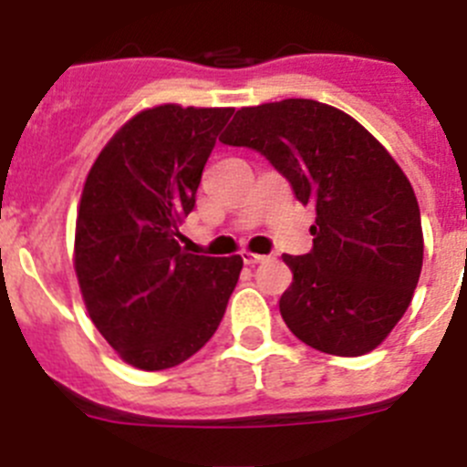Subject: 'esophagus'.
I'll use <instances>...</instances> for the list:
<instances>
[{
  "label": "esophagus",
  "instance_id": "34e87169",
  "mask_svg": "<svg viewBox=\"0 0 467 467\" xmlns=\"http://www.w3.org/2000/svg\"><path fill=\"white\" fill-rule=\"evenodd\" d=\"M242 260L246 262L248 266H253V265H260V262H265V260H266V255H257V253L244 251V253H242Z\"/></svg>",
  "mask_w": 467,
  "mask_h": 467
}]
</instances>
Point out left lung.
I'll use <instances>...</instances> for the list:
<instances>
[{
  "instance_id": "8db88e82",
  "label": "left lung",
  "mask_w": 467,
  "mask_h": 467,
  "mask_svg": "<svg viewBox=\"0 0 467 467\" xmlns=\"http://www.w3.org/2000/svg\"><path fill=\"white\" fill-rule=\"evenodd\" d=\"M221 143L265 155L315 205L310 253L283 255L294 274L280 296L287 328L324 354L377 348L422 271V219L404 171L363 125L315 99L239 109Z\"/></svg>"
}]
</instances>
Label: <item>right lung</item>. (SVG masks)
Listing matches in <instances>:
<instances>
[{"label": "right lung", "mask_w": 467, "mask_h": 467, "mask_svg": "<svg viewBox=\"0 0 467 467\" xmlns=\"http://www.w3.org/2000/svg\"><path fill=\"white\" fill-rule=\"evenodd\" d=\"M233 111L146 109L113 134L86 178L75 230L81 296L102 337L146 372L205 347L239 280V255H192L178 244Z\"/></svg>", "instance_id": "add662e5"}]
</instances>
